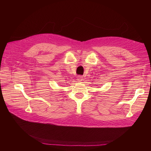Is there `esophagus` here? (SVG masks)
Instances as JSON below:
<instances>
[{
	"label": "esophagus",
	"instance_id": "esophagus-1",
	"mask_svg": "<svg viewBox=\"0 0 151 151\" xmlns=\"http://www.w3.org/2000/svg\"><path fill=\"white\" fill-rule=\"evenodd\" d=\"M83 77H82V76H78V77H77V81H83Z\"/></svg>",
	"mask_w": 151,
	"mask_h": 151
}]
</instances>
